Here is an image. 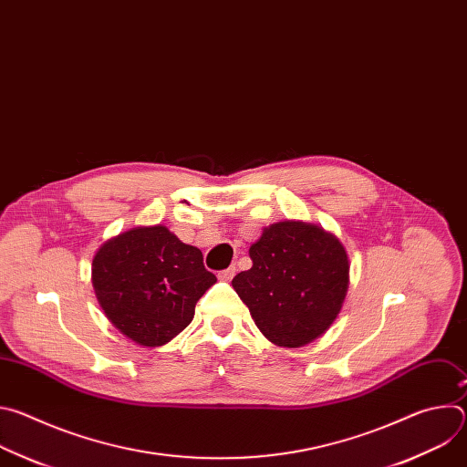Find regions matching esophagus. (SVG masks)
I'll return each mask as SVG.
<instances>
[{
  "label": "esophagus",
  "instance_id": "esophagus-1",
  "mask_svg": "<svg viewBox=\"0 0 467 467\" xmlns=\"http://www.w3.org/2000/svg\"><path fill=\"white\" fill-rule=\"evenodd\" d=\"M234 274H236V268H234V265H231V268L222 270V272L218 274V277H220L222 281H231V279L234 277Z\"/></svg>",
  "mask_w": 467,
  "mask_h": 467
}]
</instances>
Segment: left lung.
<instances>
[{"instance_id":"left-lung-1","label":"left lung","mask_w":467,"mask_h":467,"mask_svg":"<svg viewBox=\"0 0 467 467\" xmlns=\"http://www.w3.org/2000/svg\"><path fill=\"white\" fill-rule=\"evenodd\" d=\"M251 270L233 279L262 335L281 348L310 344L337 319L349 285L344 245L321 227L281 222L249 247Z\"/></svg>"}]
</instances>
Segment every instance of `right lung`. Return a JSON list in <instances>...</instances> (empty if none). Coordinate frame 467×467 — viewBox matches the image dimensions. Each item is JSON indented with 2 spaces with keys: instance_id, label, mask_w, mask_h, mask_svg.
Returning <instances> with one entry per match:
<instances>
[{
  "instance_id": "add662e5",
  "label": "right lung",
  "mask_w": 467,
  "mask_h": 467,
  "mask_svg": "<svg viewBox=\"0 0 467 467\" xmlns=\"http://www.w3.org/2000/svg\"><path fill=\"white\" fill-rule=\"evenodd\" d=\"M203 254L166 227H139L105 242L92 260V285L110 323L146 348L170 342L190 325L213 285Z\"/></svg>"
}]
</instances>
